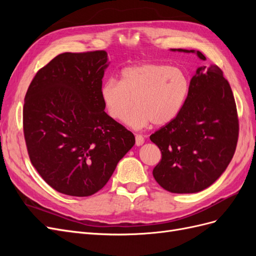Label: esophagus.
Segmentation results:
<instances>
[{
  "label": "esophagus",
  "mask_w": 256,
  "mask_h": 256,
  "mask_svg": "<svg viewBox=\"0 0 256 256\" xmlns=\"http://www.w3.org/2000/svg\"><path fill=\"white\" fill-rule=\"evenodd\" d=\"M144 144V138L141 134H136V145L141 146Z\"/></svg>",
  "instance_id": "34e87169"
}]
</instances>
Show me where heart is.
I'll return each instance as SVG.
<instances>
[{
	"label": "heart",
	"instance_id": "heart-1",
	"mask_svg": "<svg viewBox=\"0 0 256 256\" xmlns=\"http://www.w3.org/2000/svg\"><path fill=\"white\" fill-rule=\"evenodd\" d=\"M190 81L182 69L160 63H141L124 68L120 82L110 79L100 88V97L112 118H125L138 129L152 122L164 126L180 114L188 98Z\"/></svg>",
	"mask_w": 256,
	"mask_h": 256
}]
</instances>
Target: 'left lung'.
<instances>
[{"instance_id": "left-lung-1", "label": "left lung", "mask_w": 256, "mask_h": 256, "mask_svg": "<svg viewBox=\"0 0 256 256\" xmlns=\"http://www.w3.org/2000/svg\"><path fill=\"white\" fill-rule=\"evenodd\" d=\"M196 53V50L171 49ZM238 118L233 92L221 69L210 65L196 69L182 111L150 136L162 158L152 175L172 193H196L212 186L226 171L238 140Z\"/></svg>"}]
</instances>
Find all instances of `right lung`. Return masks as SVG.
<instances>
[{"label": "right lung", "mask_w": 256, "mask_h": 256, "mask_svg": "<svg viewBox=\"0 0 256 256\" xmlns=\"http://www.w3.org/2000/svg\"><path fill=\"white\" fill-rule=\"evenodd\" d=\"M106 51L62 53L30 82L23 131L30 162L60 193L90 196L110 180L134 136L104 112Z\"/></svg>", "instance_id": "obj_1"}]
</instances>
